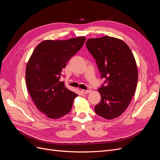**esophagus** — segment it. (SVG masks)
Returning a JSON list of instances; mask_svg holds the SVG:
<instances>
[{"instance_id":"34e87169","label":"esophagus","mask_w":160,"mask_h":160,"mask_svg":"<svg viewBox=\"0 0 160 160\" xmlns=\"http://www.w3.org/2000/svg\"><path fill=\"white\" fill-rule=\"evenodd\" d=\"M81 93H83V94L89 93V92H90V91H89V90H84V89H81Z\"/></svg>"}]
</instances>
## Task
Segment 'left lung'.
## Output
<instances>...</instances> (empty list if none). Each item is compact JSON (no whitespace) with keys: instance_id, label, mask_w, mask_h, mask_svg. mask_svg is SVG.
<instances>
[{"instance_id":"8db88e82","label":"left lung","mask_w":160,"mask_h":160,"mask_svg":"<svg viewBox=\"0 0 160 160\" xmlns=\"http://www.w3.org/2000/svg\"><path fill=\"white\" fill-rule=\"evenodd\" d=\"M86 46L101 79H105L98 89L101 99L95 112L106 119H115L126 110L136 89L138 71L134 56L126 43L115 37L89 38Z\"/></svg>"}]
</instances>
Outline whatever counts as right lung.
Returning a JSON list of instances; mask_svg holds the SVG:
<instances>
[{
    "instance_id": "obj_1",
    "label": "right lung",
    "mask_w": 160,
    "mask_h": 160,
    "mask_svg": "<svg viewBox=\"0 0 160 160\" xmlns=\"http://www.w3.org/2000/svg\"><path fill=\"white\" fill-rule=\"evenodd\" d=\"M86 38L45 40L34 50L26 67V84L37 108L51 119L69 113L78 95L61 81L62 69L83 45Z\"/></svg>"
}]
</instances>
